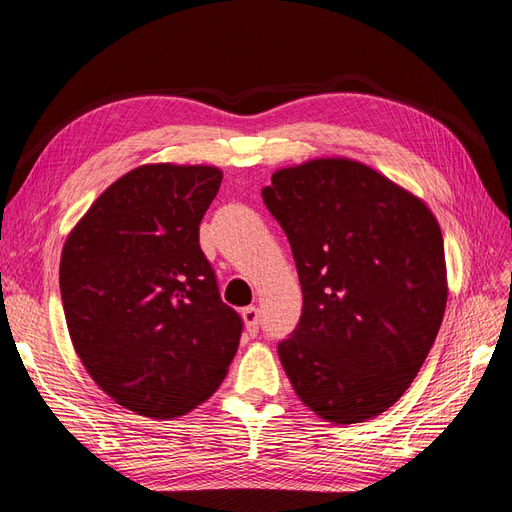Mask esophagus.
<instances>
[{
  "label": "esophagus",
  "instance_id": "1",
  "mask_svg": "<svg viewBox=\"0 0 512 512\" xmlns=\"http://www.w3.org/2000/svg\"><path fill=\"white\" fill-rule=\"evenodd\" d=\"M241 316H243V322H245V329L250 335H256L258 333V322H260V312L258 307L250 305V307H243L241 309Z\"/></svg>",
  "mask_w": 512,
  "mask_h": 512
}]
</instances>
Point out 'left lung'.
<instances>
[{"label": "left lung", "instance_id": "left-lung-1", "mask_svg": "<svg viewBox=\"0 0 512 512\" xmlns=\"http://www.w3.org/2000/svg\"><path fill=\"white\" fill-rule=\"evenodd\" d=\"M262 200L290 241L303 290L277 346L294 393L335 425L363 423L406 393L446 309L436 215L348 158L275 170Z\"/></svg>", "mask_w": 512, "mask_h": 512}]
</instances>
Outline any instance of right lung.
<instances>
[{
  "instance_id": "1",
  "label": "right lung",
  "mask_w": 512,
  "mask_h": 512,
  "mask_svg": "<svg viewBox=\"0 0 512 512\" xmlns=\"http://www.w3.org/2000/svg\"><path fill=\"white\" fill-rule=\"evenodd\" d=\"M222 183L215 166L145 164L72 228L59 288L72 346L119 406L175 418L209 399L243 331L220 299L198 226Z\"/></svg>"
}]
</instances>
